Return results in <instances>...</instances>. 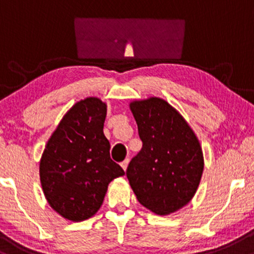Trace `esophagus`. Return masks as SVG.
Masks as SVG:
<instances>
[{"instance_id": "esophagus-1", "label": "esophagus", "mask_w": 254, "mask_h": 254, "mask_svg": "<svg viewBox=\"0 0 254 254\" xmlns=\"http://www.w3.org/2000/svg\"><path fill=\"white\" fill-rule=\"evenodd\" d=\"M128 163H129V159H125L124 162H121V167H122V169L125 170V172H126L127 170V167H128Z\"/></svg>"}]
</instances>
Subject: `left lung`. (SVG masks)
<instances>
[{"instance_id":"1","label":"left lung","mask_w":254,"mask_h":254,"mask_svg":"<svg viewBox=\"0 0 254 254\" xmlns=\"http://www.w3.org/2000/svg\"><path fill=\"white\" fill-rule=\"evenodd\" d=\"M130 112L142 147L127 168V179L142 206L169 215L189 204L200 182V142L181 114L158 97L133 101Z\"/></svg>"}]
</instances>
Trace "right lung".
<instances>
[{
    "label": "right lung",
    "mask_w": 254,
    "mask_h": 254,
    "mask_svg": "<svg viewBox=\"0 0 254 254\" xmlns=\"http://www.w3.org/2000/svg\"><path fill=\"white\" fill-rule=\"evenodd\" d=\"M107 104L87 97L65 113L45 145L39 176L48 203L73 222L92 217L108 185L125 172L110 158L103 133Z\"/></svg>",
    "instance_id": "add662e5"
}]
</instances>
